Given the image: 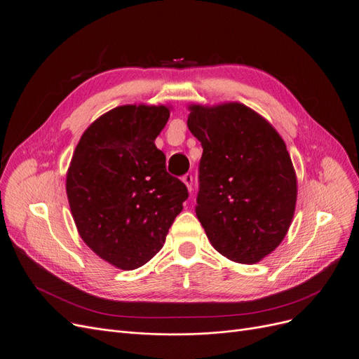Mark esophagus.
<instances>
[{"mask_svg":"<svg viewBox=\"0 0 359 359\" xmlns=\"http://www.w3.org/2000/svg\"><path fill=\"white\" fill-rule=\"evenodd\" d=\"M182 180H183V183H184V184H187L188 191H189V192H192V191H194V177H192L191 172H187V175H184V176L182 177Z\"/></svg>","mask_w":359,"mask_h":359,"instance_id":"1","label":"esophagus"}]
</instances>
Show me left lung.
I'll return each instance as SVG.
<instances>
[{
	"label": "left lung",
	"instance_id": "8db88e82",
	"mask_svg": "<svg viewBox=\"0 0 359 359\" xmlns=\"http://www.w3.org/2000/svg\"><path fill=\"white\" fill-rule=\"evenodd\" d=\"M189 111L188 127L203 146L196 217L222 256L257 263L281 244L294 216L297 179L287 146L243 103Z\"/></svg>",
	"mask_w": 359,
	"mask_h": 359
}]
</instances>
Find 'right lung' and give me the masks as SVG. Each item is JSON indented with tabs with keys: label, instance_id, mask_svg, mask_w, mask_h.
Wrapping results in <instances>:
<instances>
[{
	"label": "right lung",
	"instance_id": "obj_1",
	"mask_svg": "<svg viewBox=\"0 0 359 359\" xmlns=\"http://www.w3.org/2000/svg\"><path fill=\"white\" fill-rule=\"evenodd\" d=\"M168 118L164 104H124L103 114L79 139L66 172L79 236L118 269H137L163 248L189 195L155 146Z\"/></svg>",
	"mask_w": 359,
	"mask_h": 359
}]
</instances>
